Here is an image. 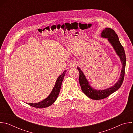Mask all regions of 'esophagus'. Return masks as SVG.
<instances>
[{"label": "esophagus", "mask_w": 133, "mask_h": 133, "mask_svg": "<svg viewBox=\"0 0 133 133\" xmlns=\"http://www.w3.org/2000/svg\"><path fill=\"white\" fill-rule=\"evenodd\" d=\"M76 66V63L74 62H71V63L69 64V67L70 68H73V67H75Z\"/></svg>", "instance_id": "esophagus-1"}]
</instances>
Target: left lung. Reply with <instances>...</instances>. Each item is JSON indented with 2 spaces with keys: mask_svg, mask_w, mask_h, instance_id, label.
<instances>
[{
  "mask_svg": "<svg viewBox=\"0 0 133 133\" xmlns=\"http://www.w3.org/2000/svg\"><path fill=\"white\" fill-rule=\"evenodd\" d=\"M101 37L104 38H106L108 42L112 46L117 55L120 58L122 64V67L119 78L116 83L109 88L101 90L93 88L89 84L88 80L81 69L79 67H77L79 72V82L82 91L88 97L94 100H99L105 98L109 96L110 94L117 91L121 87L123 82L125 71V52L123 46L119 41L117 35L113 29L109 28H106L102 31Z\"/></svg>",
  "mask_w": 133,
  "mask_h": 133,
  "instance_id": "1",
  "label": "left lung"
}]
</instances>
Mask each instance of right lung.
I'll list each match as a JSON object with an SVG mask.
<instances>
[{
  "label": "right lung",
  "mask_w": 133,
  "mask_h": 133,
  "mask_svg": "<svg viewBox=\"0 0 133 133\" xmlns=\"http://www.w3.org/2000/svg\"><path fill=\"white\" fill-rule=\"evenodd\" d=\"M66 70H65L61 75H60L57 79L55 84L49 96L45 99L37 103H27L29 105L36 108H43L50 106L51 105L57 98L60 92L62 84L65 76Z\"/></svg>",
  "instance_id": "obj_1"
}]
</instances>
